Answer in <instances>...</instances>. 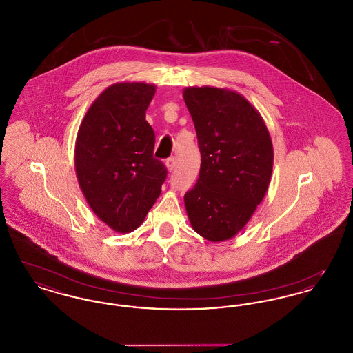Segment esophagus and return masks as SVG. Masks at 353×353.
Masks as SVG:
<instances>
[{"label":"esophagus","instance_id":"1","mask_svg":"<svg viewBox=\"0 0 353 353\" xmlns=\"http://www.w3.org/2000/svg\"><path fill=\"white\" fill-rule=\"evenodd\" d=\"M176 163H177V159L174 157V156H172V157H169L168 160L165 161V165H167V169H168L169 172H172L174 167H176Z\"/></svg>","mask_w":353,"mask_h":353}]
</instances>
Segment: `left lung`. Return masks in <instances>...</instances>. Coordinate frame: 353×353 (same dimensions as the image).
Segmentation results:
<instances>
[{"mask_svg": "<svg viewBox=\"0 0 353 353\" xmlns=\"http://www.w3.org/2000/svg\"><path fill=\"white\" fill-rule=\"evenodd\" d=\"M183 97L201 152L200 177L184 196L186 214L205 239L228 241L266 196L274 164L271 136L258 110L236 91L186 87Z\"/></svg>", "mask_w": 353, "mask_h": 353, "instance_id": "obj_1", "label": "left lung"}]
</instances>
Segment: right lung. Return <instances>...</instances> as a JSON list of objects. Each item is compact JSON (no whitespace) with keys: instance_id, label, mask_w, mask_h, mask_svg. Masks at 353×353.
<instances>
[{"instance_id":"right-lung-1","label":"right lung","mask_w":353,"mask_h":353,"mask_svg":"<svg viewBox=\"0 0 353 353\" xmlns=\"http://www.w3.org/2000/svg\"><path fill=\"white\" fill-rule=\"evenodd\" d=\"M154 84L120 82L92 101L79 125L74 163L84 199L114 232L136 230L161 193L167 168L153 157L145 111Z\"/></svg>"}]
</instances>
